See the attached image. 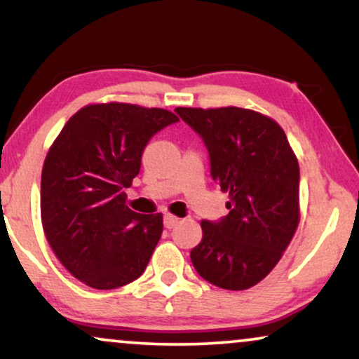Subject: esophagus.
Instances as JSON below:
<instances>
[{
  "instance_id": "esophagus-1",
  "label": "esophagus",
  "mask_w": 359,
  "mask_h": 359,
  "mask_svg": "<svg viewBox=\"0 0 359 359\" xmlns=\"http://www.w3.org/2000/svg\"><path fill=\"white\" fill-rule=\"evenodd\" d=\"M178 222H180L178 217H175V215H171V214H165L163 224H165L166 229H173V227H176V225H178Z\"/></svg>"
}]
</instances>
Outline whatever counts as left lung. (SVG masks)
I'll return each mask as SVG.
<instances>
[{
    "instance_id": "left-lung-1",
    "label": "left lung",
    "mask_w": 359,
    "mask_h": 359,
    "mask_svg": "<svg viewBox=\"0 0 359 359\" xmlns=\"http://www.w3.org/2000/svg\"><path fill=\"white\" fill-rule=\"evenodd\" d=\"M176 114L203 139L210 176L229 193V214L203 220V240L191 250L201 278L243 291L266 278L299 224V165L276 122L242 107Z\"/></svg>"
}]
</instances>
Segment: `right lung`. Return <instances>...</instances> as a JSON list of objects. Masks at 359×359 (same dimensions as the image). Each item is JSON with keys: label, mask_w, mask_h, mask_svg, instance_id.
Listing matches in <instances>:
<instances>
[{"label": "right lung", "mask_w": 359, "mask_h": 359, "mask_svg": "<svg viewBox=\"0 0 359 359\" xmlns=\"http://www.w3.org/2000/svg\"><path fill=\"white\" fill-rule=\"evenodd\" d=\"M178 121L156 107L86 106L48 150L41 181L43 232L63 266L90 287L126 286L145 271L163 217L130 210L124 188L139 175L151 137Z\"/></svg>", "instance_id": "obj_1"}]
</instances>
